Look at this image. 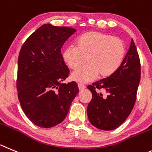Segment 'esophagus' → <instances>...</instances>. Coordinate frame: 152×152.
<instances>
[{
	"label": "esophagus",
	"instance_id": "esophagus-1",
	"mask_svg": "<svg viewBox=\"0 0 152 152\" xmlns=\"http://www.w3.org/2000/svg\"><path fill=\"white\" fill-rule=\"evenodd\" d=\"M78 86H79V89L80 91H83L84 90V89H86V86H85V85L83 84H81V83H79V85H78Z\"/></svg>",
	"mask_w": 152,
	"mask_h": 152
}]
</instances>
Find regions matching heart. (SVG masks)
Segmentation results:
<instances>
[{"instance_id":"heart-1","label":"heart","mask_w":152,"mask_h":152,"mask_svg":"<svg viewBox=\"0 0 152 152\" xmlns=\"http://www.w3.org/2000/svg\"><path fill=\"white\" fill-rule=\"evenodd\" d=\"M75 46L65 47L62 57L73 72V80L81 83L91 82L98 76L107 78L118 71L126 55L124 41L107 34L89 31L81 34L75 41Z\"/></svg>"}]
</instances>
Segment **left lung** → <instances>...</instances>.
I'll return each mask as SVG.
<instances>
[{"instance_id":"left-lung-1","label":"left lung","mask_w":152,"mask_h":152,"mask_svg":"<svg viewBox=\"0 0 152 152\" xmlns=\"http://www.w3.org/2000/svg\"><path fill=\"white\" fill-rule=\"evenodd\" d=\"M140 75V58L132 39L118 71L88 86L92 99L88 106L87 114L92 125L100 130H112L124 123L135 104ZM100 90L106 92V97L102 96Z\"/></svg>"}]
</instances>
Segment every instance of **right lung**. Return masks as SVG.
<instances>
[{
	"instance_id": "add662e5",
	"label": "right lung",
	"mask_w": 152,
	"mask_h": 152,
	"mask_svg": "<svg viewBox=\"0 0 152 152\" xmlns=\"http://www.w3.org/2000/svg\"><path fill=\"white\" fill-rule=\"evenodd\" d=\"M75 32L72 28L45 24L26 39L19 52L18 100L28 119L38 127L61 123L79 91L75 82L62 83L69 70L61 49Z\"/></svg>"
}]
</instances>
